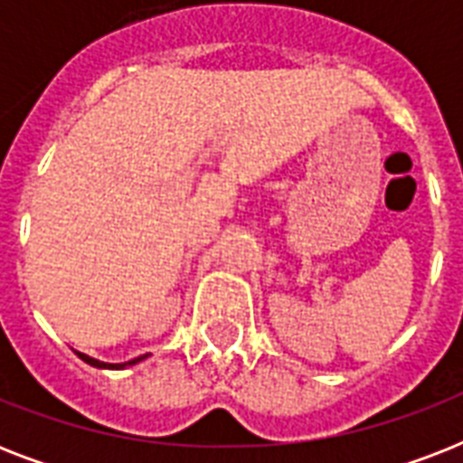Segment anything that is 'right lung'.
Wrapping results in <instances>:
<instances>
[{"mask_svg":"<svg viewBox=\"0 0 463 463\" xmlns=\"http://www.w3.org/2000/svg\"><path fill=\"white\" fill-rule=\"evenodd\" d=\"M79 358H81L83 363H89V365H93V367H103V370H125V367L137 365V363H141V360H144V358H148V353H146V355H139V358L129 360V363H103V360L90 358V355H86V353H79Z\"/></svg>","mask_w":463,"mask_h":463,"instance_id":"1","label":"right lung"}]
</instances>
